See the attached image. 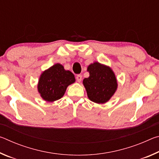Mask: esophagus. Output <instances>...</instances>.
<instances>
[{"instance_id":"1","label":"esophagus","mask_w":159,"mask_h":159,"mask_svg":"<svg viewBox=\"0 0 159 159\" xmlns=\"http://www.w3.org/2000/svg\"><path fill=\"white\" fill-rule=\"evenodd\" d=\"M81 80H82L81 75H77V76H76V80H77V81L80 83V81H81Z\"/></svg>"}]
</instances>
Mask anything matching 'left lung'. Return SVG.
<instances>
[{
  "label": "left lung",
  "mask_w": 159,
  "mask_h": 159,
  "mask_svg": "<svg viewBox=\"0 0 159 159\" xmlns=\"http://www.w3.org/2000/svg\"><path fill=\"white\" fill-rule=\"evenodd\" d=\"M90 76L83 79L88 98L95 103L104 104L114 95L118 88L114 72L109 66L95 61L88 66Z\"/></svg>",
  "instance_id": "8db88e82"
}]
</instances>
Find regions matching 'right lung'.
Returning <instances> with one entry per match:
<instances>
[{
	"label": "right lung",
	"mask_w": 159,
	"mask_h": 159,
	"mask_svg": "<svg viewBox=\"0 0 159 159\" xmlns=\"http://www.w3.org/2000/svg\"><path fill=\"white\" fill-rule=\"evenodd\" d=\"M75 80L71 71L57 63L43 71L38 83V91L45 101L52 102L62 98L67 87Z\"/></svg>",
	"instance_id": "right-lung-1"
}]
</instances>
